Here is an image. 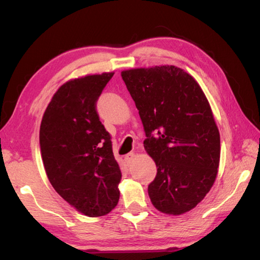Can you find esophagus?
<instances>
[{
    "label": "esophagus",
    "mask_w": 260,
    "mask_h": 260,
    "mask_svg": "<svg viewBox=\"0 0 260 260\" xmlns=\"http://www.w3.org/2000/svg\"><path fill=\"white\" fill-rule=\"evenodd\" d=\"M134 158H135V153L134 152H129V153H127V155L125 156V160H126L127 164H131V162L133 161Z\"/></svg>",
    "instance_id": "esophagus-1"
}]
</instances>
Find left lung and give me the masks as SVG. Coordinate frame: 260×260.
Returning <instances> with one entry per match:
<instances>
[{
	"instance_id": "8db88e82",
	"label": "left lung",
	"mask_w": 260,
	"mask_h": 260,
	"mask_svg": "<svg viewBox=\"0 0 260 260\" xmlns=\"http://www.w3.org/2000/svg\"><path fill=\"white\" fill-rule=\"evenodd\" d=\"M121 77L146 132L144 149L157 166L148 187L151 203L162 213H186L218 174L220 134L209 101L199 82L173 65L125 70Z\"/></svg>"
}]
</instances>
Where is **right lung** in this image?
<instances>
[{
	"label": "right lung",
	"instance_id": "right-lung-1",
	"mask_svg": "<svg viewBox=\"0 0 260 260\" xmlns=\"http://www.w3.org/2000/svg\"><path fill=\"white\" fill-rule=\"evenodd\" d=\"M113 72L69 80L52 96L40 126V148L47 177L58 195L79 212L101 217L119 201L121 172L111 136L96 102Z\"/></svg>",
	"mask_w": 260,
	"mask_h": 260
}]
</instances>
